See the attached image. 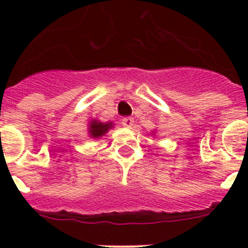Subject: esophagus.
<instances>
[{
	"label": "esophagus",
	"instance_id": "1",
	"mask_svg": "<svg viewBox=\"0 0 248 248\" xmlns=\"http://www.w3.org/2000/svg\"><path fill=\"white\" fill-rule=\"evenodd\" d=\"M122 124L123 126H125V128H131V126L134 125V119L133 118H123L122 119Z\"/></svg>",
	"mask_w": 248,
	"mask_h": 248
}]
</instances>
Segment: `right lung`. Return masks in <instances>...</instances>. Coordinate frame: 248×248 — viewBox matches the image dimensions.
Returning a JSON list of instances; mask_svg holds the SVG:
<instances>
[{
    "mask_svg": "<svg viewBox=\"0 0 248 248\" xmlns=\"http://www.w3.org/2000/svg\"><path fill=\"white\" fill-rule=\"evenodd\" d=\"M113 128V123H100L98 120H92L91 124H89V134H91L92 138H95V139H99L100 137L107 133L109 129Z\"/></svg>",
    "mask_w": 248,
    "mask_h": 248,
    "instance_id": "right-lung-1",
    "label": "right lung"
}]
</instances>
